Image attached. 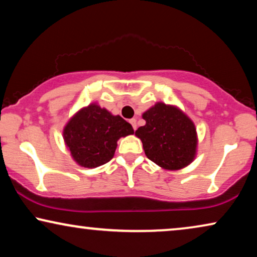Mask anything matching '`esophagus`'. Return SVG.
<instances>
[{"mask_svg":"<svg viewBox=\"0 0 257 257\" xmlns=\"http://www.w3.org/2000/svg\"><path fill=\"white\" fill-rule=\"evenodd\" d=\"M129 122H131V124L133 125V128H134V131H136V128H138V123H136V119L132 118Z\"/></svg>","mask_w":257,"mask_h":257,"instance_id":"34e87169","label":"esophagus"}]
</instances>
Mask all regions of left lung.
I'll return each instance as SVG.
<instances>
[{
    "instance_id": "8db88e82",
    "label": "left lung",
    "mask_w": 257,
    "mask_h": 257,
    "mask_svg": "<svg viewBox=\"0 0 257 257\" xmlns=\"http://www.w3.org/2000/svg\"><path fill=\"white\" fill-rule=\"evenodd\" d=\"M142 117L146 124L135 135L150 161L167 170H180L193 162L197 153V133L186 112L176 105L157 102Z\"/></svg>"
}]
</instances>
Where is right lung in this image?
<instances>
[{
  "mask_svg": "<svg viewBox=\"0 0 257 257\" xmlns=\"http://www.w3.org/2000/svg\"><path fill=\"white\" fill-rule=\"evenodd\" d=\"M134 134L131 123L90 103L71 116L63 128V140L78 166L96 168L114 157L117 141Z\"/></svg>",
  "mask_w": 257,
  "mask_h": 257,
  "instance_id": "right-lung-1",
  "label": "right lung"
}]
</instances>
